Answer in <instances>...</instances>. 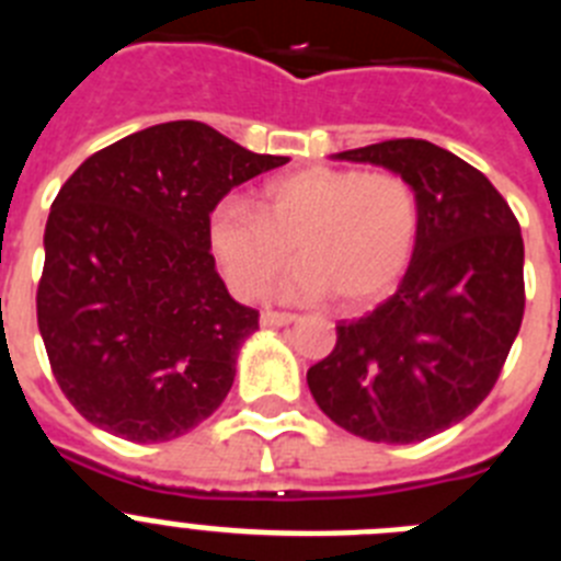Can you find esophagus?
<instances>
[{
    "instance_id": "obj_1",
    "label": "esophagus",
    "mask_w": 561,
    "mask_h": 561,
    "mask_svg": "<svg viewBox=\"0 0 561 561\" xmlns=\"http://www.w3.org/2000/svg\"><path fill=\"white\" fill-rule=\"evenodd\" d=\"M297 314H291V311H272V309H264L261 311V323L264 325H289L295 323Z\"/></svg>"
}]
</instances>
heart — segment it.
<instances>
[{"label":"heart","mask_w":561,"mask_h":561,"mask_svg":"<svg viewBox=\"0 0 561 561\" xmlns=\"http://www.w3.org/2000/svg\"><path fill=\"white\" fill-rule=\"evenodd\" d=\"M419 230V193L408 176L331 165L264 182L257 210L230 196L207 216V244L236 295H264L297 250L304 264L280 295H336L345 309L374 304L399 284Z\"/></svg>","instance_id":"obj_1"}]
</instances>
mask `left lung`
<instances>
[{
  "mask_svg": "<svg viewBox=\"0 0 561 561\" xmlns=\"http://www.w3.org/2000/svg\"><path fill=\"white\" fill-rule=\"evenodd\" d=\"M413 182L421 230L399 289L359 320L306 381L325 415L376 444H415L492 393L525 311L523 232L478 168L427 140L336 153Z\"/></svg>",
  "mask_w": 561,
  "mask_h": 561,
  "instance_id": "8db88e82",
  "label": "left lung"
}]
</instances>
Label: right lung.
I'll return each mask as SVG.
<instances>
[{"instance_id":"add662e5","label":"right lung","mask_w":561,"mask_h":561,"mask_svg":"<svg viewBox=\"0 0 561 561\" xmlns=\"http://www.w3.org/2000/svg\"><path fill=\"white\" fill-rule=\"evenodd\" d=\"M286 157L199 121L142 128L64 182L44 230L38 331L58 388L95 427L160 444L199 427L236 379L257 311L216 272L207 216Z\"/></svg>"}]
</instances>
